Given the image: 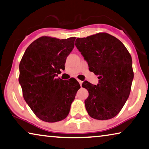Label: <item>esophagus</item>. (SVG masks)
<instances>
[{
  "instance_id": "esophagus-1",
  "label": "esophagus",
  "mask_w": 149,
  "mask_h": 149,
  "mask_svg": "<svg viewBox=\"0 0 149 149\" xmlns=\"http://www.w3.org/2000/svg\"><path fill=\"white\" fill-rule=\"evenodd\" d=\"M77 81H78V82L79 83L80 86H81V85H82V83H83V81H81V80H79V79H77Z\"/></svg>"
}]
</instances>
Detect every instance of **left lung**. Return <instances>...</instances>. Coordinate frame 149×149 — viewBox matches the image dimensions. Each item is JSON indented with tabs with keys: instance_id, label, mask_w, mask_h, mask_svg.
Listing matches in <instances>:
<instances>
[{
	"instance_id": "8db88e82",
	"label": "left lung",
	"mask_w": 149,
	"mask_h": 149,
	"mask_svg": "<svg viewBox=\"0 0 149 149\" xmlns=\"http://www.w3.org/2000/svg\"><path fill=\"white\" fill-rule=\"evenodd\" d=\"M75 45L89 70L100 79L97 86L87 81L82 84L89 92L85 100L87 113L95 119H112L121 110L131 92L134 77L131 55L119 40L107 33L78 38Z\"/></svg>"
}]
</instances>
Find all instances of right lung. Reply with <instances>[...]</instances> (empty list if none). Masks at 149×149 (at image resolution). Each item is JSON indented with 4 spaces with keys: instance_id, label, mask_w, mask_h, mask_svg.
I'll use <instances>...</instances> for the list:
<instances>
[{
    "instance_id": "right-lung-1",
    "label": "right lung",
    "mask_w": 149,
    "mask_h": 149,
    "mask_svg": "<svg viewBox=\"0 0 149 149\" xmlns=\"http://www.w3.org/2000/svg\"><path fill=\"white\" fill-rule=\"evenodd\" d=\"M75 37L58 39L42 36L26 49L19 65V83L24 100L42 121L64 119L80 88L75 79L56 78L65 69L68 56L74 47Z\"/></svg>"
}]
</instances>
